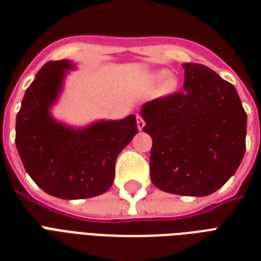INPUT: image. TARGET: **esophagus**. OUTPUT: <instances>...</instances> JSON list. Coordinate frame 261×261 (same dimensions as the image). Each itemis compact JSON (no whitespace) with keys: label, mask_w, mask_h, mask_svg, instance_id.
I'll use <instances>...</instances> for the list:
<instances>
[{"label":"esophagus","mask_w":261,"mask_h":261,"mask_svg":"<svg viewBox=\"0 0 261 261\" xmlns=\"http://www.w3.org/2000/svg\"><path fill=\"white\" fill-rule=\"evenodd\" d=\"M136 124H137V128H139V130H141V129L144 128V125H145V121H144V118L141 117L140 114H137L136 116Z\"/></svg>","instance_id":"esophagus-1"}]
</instances>
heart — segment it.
I'll use <instances>...</instances> for the list:
<instances>
[{
    "label": "heart",
    "instance_id": "1",
    "mask_svg": "<svg viewBox=\"0 0 261 261\" xmlns=\"http://www.w3.org/2000/svg\"><path fill=\"white\" fill-rule=\"evenodd\" d=\"M166 76H167L166 71H160L159 74L156 75V79H158V81H162V79H164ZM175 89H176V82H175V81H168V82L166 83L164 91H166V93H172Z\"/></svg>",
    "mask_w": 261,
    "mask_h": 261
}]
</instances>
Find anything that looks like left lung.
<instances>
[{"instance_id": "left-lung-1", "label": "left lung", "mask_w": 261, "mask_h": 261, "mask_svg": "<svg viewBox=\"0 0 261 261\" xmlns=\"http://www.w3.org/2000/svg\"><path fill=\"white\" fill-rule=\"evenodd\" d=\"M183 91L147 102L149 172L158 189L205 197L222 187L245 152L247 113L236 89L203 64L185 63Z\"/></svg>"}]
</instances>
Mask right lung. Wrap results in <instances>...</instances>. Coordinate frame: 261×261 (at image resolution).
<instances>
[{"mask_svg": "<svg viewBox=\"0 0 261 261\" xmlns=\"http://www.w3.org/2000/svg\"><path fill=\"white\" fill-rule=\"evenodd\" d=\"M68 68L67 60H59L37 72L17 113L16 145L25 171L41 190L62 199H82L110 189L116 159L137 133V124L135 116L85 129L56 122L49 106Z\"/></svg>", "mask_w": 261, "mask_h": 261, "instance_id": "right-lung-1", "label": "right lung"}]
</instances>
